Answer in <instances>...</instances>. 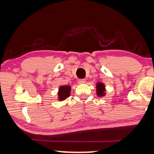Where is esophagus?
<instances>
[{
	"instance_id": "1",
	"label": "esophagus",
	"mask_w": 154,
	"mask_h": 154,
	"mask_svg": "<svg viewBox=\"0 0 154 154\" xmlns=\"http://www.w3.org/2000/svg\"><path fill=\"white\" fill-rule=\"evenodd\" d=\"M85 83V79H80L79 80V84H83V83Z\"/></svg>"
}]
</instances>
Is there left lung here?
Segmentation results:
<instances>
[{"label": "left lung", "instance_id": "obj_1", "mask_svg": "<svg viewBox=\"0 0 154 154\" xmlns=\"http://www.w3.org/2000/svg\"><path fill=\"white\" fill-rule=\"evenodd\" d=\"M97 87V95H98V96H104V95H105V85H104L103 83H98L96 85Z\"/></svg>", "mask_w": 154, "mask_h": 154}]
</instances>
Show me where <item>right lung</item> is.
Returning a JSON list of instances; mask_svg holds the SVG:
<instances>
[{
  "label": "right lung",
  "instance_id": "add662e5",
  "mask_svg": "<svg viewBox=\"0 0 154 154\" xmlns=\"http://www.w3.org/2000/svg\"><path fill=\"white\" fill-rule=\"evenodd\" d=\"M70 91L71 87L69 85H64L61 86L59 89V100H63L68 97L70 96Z\"/></svg>",
  "mask_w": 154,
  "mask_h": 154
}]
</instances>
